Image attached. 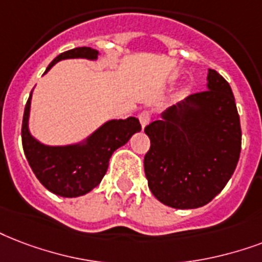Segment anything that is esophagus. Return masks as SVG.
I'll use <instances>...</instances> for the list:
<instances>
[{
  "mask_svg": "<svg viewBox=\"0 0 262 262\" xmlns=\"http://www.w3.org/2000/svg\"><path fill=\"white\" fill-rule=\"evenodd\" d=\"M139 119H140V123H141V126L144 127L147 126L151 121V115H149L148 111H143V113L139 115Z\"/></svg>",
  "mask_w": 262,
  "mask_h": 262,
  "instance_id": "1",
  "label": "esophagus"
}]
</instances>
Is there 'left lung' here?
Instances as JSON below:
<instances>
[{
  "label": "left lung",
  "mask_w": 262,
  "mask_h": 262,
  "mask_svg": "<svg viewBox=\"0 0 262 262\" xmlns=\"http://www.w3.org/2000/svg\"><path fill=\"white\" fill-rule=\"evenodd\" d=\"M207 91L192 93L162 119L147 125L151 147L144 157L148 187L174 209L205 206L236 169L242 129L229 83L209 70Z\"/></svg>",
  "instance_id": "obj_1"
}]
</instances>
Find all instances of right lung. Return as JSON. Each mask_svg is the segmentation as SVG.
<instances>
[{
    "instance_id": "add662e5",
    "label": "right lung",
    "mask_w": 262,
    "mask_h": 262,
    "mask_svg": "<svg viewBox=\"0 0 262 262\" xmlns=\"http://www.w3.org/2000/svg\"><path fill=\"white\" fill-rule=\"evenodd\" d=\"M99 52L89 47H81L63 52L52 61V66L63 59H97ZM45 71V73H47ZM30 95L25 107L21 123V144L30 167L39 183L51 192L64 198L79 196L100 184L108 169L113 152L126 144L136 132L141 130L139 119H114L104 123L88 139L86 144L49 147L38 143L29 132Z\"/></svg>"
}]
</instances>
